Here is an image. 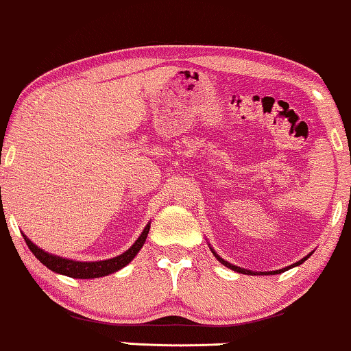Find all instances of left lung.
Masks as SVG:
<instances>
[{
  "label": "left lung",
  "instance_id": "left-lung-1",
  "mask_svg": "<svg viewBox=\"0 0 351 351\" xmlns=\"http://www.w3.org/2000/svg\"><path fill=\"white\" fill-rule=\"evenodd\" d=\"M211 251H213V250H211ZM213 254L216 256V259H218L221 264H224V265H226V267H229V269H232V270H235V272H239V274H245V275H264V274H270V275H275V274H281V272H286V270H288V269H291V267H295V265H300V264H302V263H304V261H307V258H310V254H312V253H310V254H307V256H305V258H302V259H300V261H299V263H295V264H293V265H289V267H286V269L274 270V272H251V270H246V269H241V267H237V265H232V264H229V263H227V261H224L223 258H219V256H218V254H216V253H215V251H213Z\"/></svg>",
  "mask_w": 351,
  "mask_h": 351
}]
</instances>
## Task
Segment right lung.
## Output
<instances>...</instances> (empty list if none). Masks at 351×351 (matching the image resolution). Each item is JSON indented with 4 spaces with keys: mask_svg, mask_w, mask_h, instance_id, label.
<instances>
[{
    "mask_svg": "<svg viewBox=\"0 0 351 351\" xmlns=\"http://www.w3.org/2000/svg\"><path fill=\"white\" fill-rule=\"evenodd\" d=\"M149 227H151L149 224L145 227L143 234L138 237V240L125 251V253H122L121 256H117V258H112V259L98 261V263H79V261H71V259L60 258V256L49 254L41 248H38L34 243H32L25 235H23V239H25L29 251H32V253L36 256V258L41 261L47 269H51L52 272L71 276V278H98V276L110 275L112 272H116V270L125 267V265L135 258L138 251L141 250V246L145 245L146 237L149 234Z\"/></svg>",
    "mask_w": 351,
    "mask_h": 351,
    "instance_id": "add662e5",
    "label": "right lung"
}]
</instances>
